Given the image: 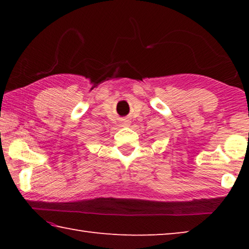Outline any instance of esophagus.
Segmentation results:
<instances>
[{"label": "esophagus", "mask_w": 249, "mask_h": 249, "mask_svg": "<svg viewBox=\"0 0 249 249\" xmlns=\"http://www.w3.org/2000/svg\"><path fill=\"white\" fill-rule=\"evenodd\" d=\"M130 123H132V122L127 119L122 120V126H123V127H128V126H130Z\"/></svg>", "instance_id": "obj_1"}]
</instances>
